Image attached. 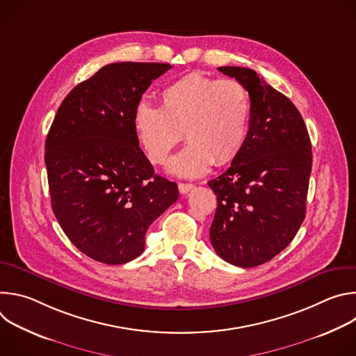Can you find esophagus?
I'll return each mask as SVG.
<instances>
[{
    "mask_svg": "<svg viewBox=\"0 0 356 356\" xmlns=\"http://www.w3.org/2000/svg\"><path fill=\"white\" fill-rule=\"evenodd\" d=\"M193 188H194V184H191V183H179V191L181 194H187Z\"/></svg>",
    "mask_w": 356,
    "mask_h": 356,
    "instance_id": "1",
    "label": "esophagus"
}]
</instances>
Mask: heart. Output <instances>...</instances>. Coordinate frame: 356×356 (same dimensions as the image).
Listing matches in <instances>:
<instances>
[{
  "instance_id": "heart-1",
  "label": "heart",
  "mask_w": 356,
  "mask_h": 356,
  "mask_svg": "<svg viewBox=\"0 0 356 356\" xmlns=\"http://www.w3.org/2000/svg\"><path fill=\"white\" fill-rule=\"evenodd\" d=\"M252 99L236 80L188 73L159 94V107L146 101L135 107L132 127L147 161L163 165L183 138L188 143L169 170L183 177L204 175L213 163L236 159L248 138Z\"/></svg>"
}]
</instances>
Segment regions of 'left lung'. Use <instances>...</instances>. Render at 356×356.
Here are the masks:
<instances>
[{
  "mask_svg": "<svg viewBox=\"0 0 356 356\" xmlns=\"http://www.w3.org/2000/svg\"><path fill=\"white\" fill-rule=\"evenodd\" d=\"M218 70L248 88L252 115L241 154L209 181L218 204L210 239L225 262L253 268L280 253L306 217L312 142L294 104L255 70Z\"/></svg>",
  "mask_w": 356,
  "mask_h": 356,
  "instance_id": "left-lung-1",
  "label": "left lung"
}]
</instances>
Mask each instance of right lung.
I'll list each match as a JSON object with an SVG mask.
<instances>
[{"label": "right lung", "instance_id": "add662e5", "mask_svg": "<svg viewBox=\"0 0 356 356\" xmlns=\"http://www.w3.org/2000/svg\"><path fill=\"white\" fill-rule=\"evenodd\" d=\"M169 63L101 67L63 99L44 143L52 210L88 258L122 265L145 249L150 224L179 197L139 147L132 115Z\"/></svg>", "mask_w": 356, "mask_h": 356}]
</instances>
